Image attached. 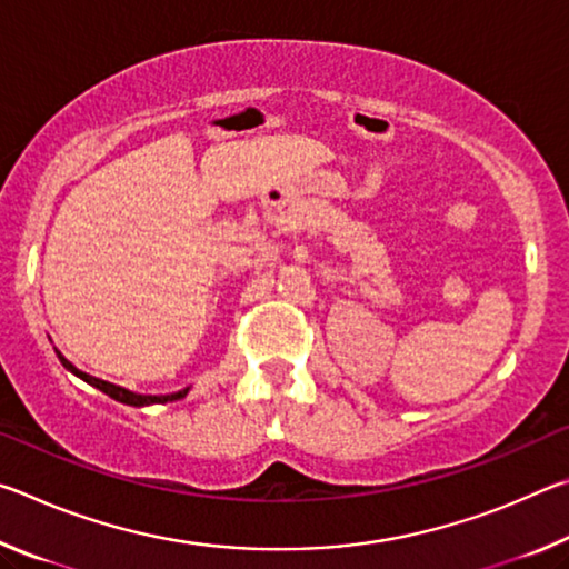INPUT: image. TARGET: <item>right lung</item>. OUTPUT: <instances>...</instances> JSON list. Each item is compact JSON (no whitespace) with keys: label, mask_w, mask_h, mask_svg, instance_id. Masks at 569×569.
<instances>
[{"label":"right lung","mask_w":569,"mask_h":569,"mask_svg":"<svg viewBox=\"0 0 569 569\" xmlns=\"http://www.w3.org/2000/svg\"><path fill=\"white\" fill-rule=\"evenodd\" d=\"M57 359H60V363L64 366V369L72 371L74 377H80L82 381H88L90 387L100 389L102 393H108L110 399L120 401V403H128V407H150V403H168V401H178V399H182L188 393V389H180L176 393H160V397H150V393H134V391H128V389H122V387H114V383H110V381L94 379V377H90V373H84V371H77L74 366L67 361L60 351H57Z\"/></svg>","instance_id":"right-lung-1"}]
</instances>
